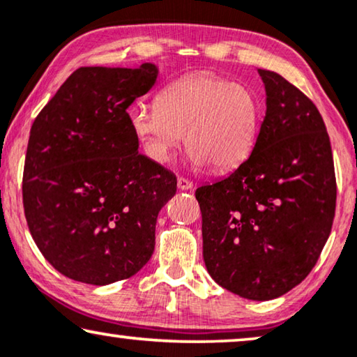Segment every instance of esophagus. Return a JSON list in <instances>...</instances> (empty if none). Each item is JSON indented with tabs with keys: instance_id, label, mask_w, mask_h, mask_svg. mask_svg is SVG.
<instances>
[{
	"instance_id": "obj_1",
	"label": "esophagus",
	"mask_w": 357,
	"mask_h": 357,
	"mask_svg": "<svg viewBox=\"0 0 357 357\" xmlns=\"http://www.w3.org/2000/svg\"><path fill=\"white\" fill-rule=\"evenodd\" d=\"M177 187L180 190H190V188H193V182H192V180L185 178V177H178L177 178Z\"/></svg>"
}]
</instances>
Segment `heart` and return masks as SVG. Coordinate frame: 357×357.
Here are the masks:
<instances>
[{"label":"heart","mask_w":357,"mask_h":357,"mask_svg":"<svg viewBox=\"0 0 357 357\" xmlns=\"http://www.w3.org/2000/svg\"><path fill=\"white\" fill-rule=\"evenodd\" d=\"M128 121L154 162H169L185 135L193 165L229 170L241 165L257 143L261 102L250 86L199 73L170 82L155 105L135 107Z\"/></svg>","instance_id":"1"}]
</instances>
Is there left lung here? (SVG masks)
I'll list each match as a JSON object with an SVG mask.
<instances>
[{"label":"left lung","instance_id":"left-lung-1","mask_svg":"<svg viewBox=\"0 0 357 357\" xmlns=\"http://www.w3.org/2000/svg\"><path fill=\"white\" fill-rule=\"evenodd\" d=\"M266 114L250 158L203 185V258L224 289L276 299L307 278L328 241L336 206L333 154L309 97L275 71L258 70Z\"/></svg>","mask_w":357,"mask_h":357}]
</instances>
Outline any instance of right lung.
Returning <instances> with one entry per match:
<instances>
[{
	"label": "right lung",
	"instance_id": "1",
	"mask_svg": "<svg viewBox=\"0 0 357 357\" xmlns=\"http://www.w3.org/2000/svg\"><path fill=\"white\" fill-rule=\"evenodd\" d=\"M155 79L153 63L79 68L33 121L24 213L38 250L66 278L105 286L153 255L158 214L177 178L138 153L126 110Z\"/></svg>",
	"mask_w": 357,
	"mask_h": 357
}]
</instances>
